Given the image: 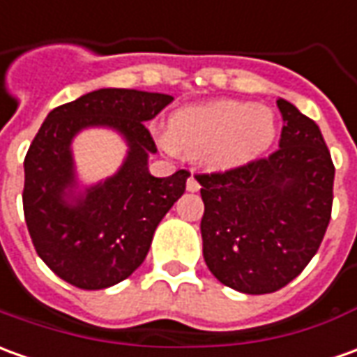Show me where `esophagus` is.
Listing matches in <instances>:
<instances>
[{
    "label": "esophagus",
    "mask_w": 357,
    "mask_h": 357,
    "mask_svg": "<svg viewBox=\"0 0 357 357\" xmlns=\"http://www.w3.org/2000/svg\"><path fill=\"white\" fill-rule=\"evenodd\" d=\"M199 188H201V185H199L197 178L191 174V176L188 178V191H199Z\"/></svg>",
    "instance_id": "obj_1"
}]
</instances>
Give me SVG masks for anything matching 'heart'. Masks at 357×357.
<instances>
[{
	"instance_id": "heart-1",
	"label": "heart",
	"mask_w": 357,
	"mask_h": 357,
	"mask_svg": "<svg viewBox=\"0 0 357 357\" xmlns=\"http://www.w3.org/2000/svg\"><path fill=\"white\" fill-rule=\"evenodd\" d=\"M275 132V117L268 107L225 99L179 111L162 144L191 158L207 156L215 168H234L261 156Z\"/></svg>"
}]
</instances>
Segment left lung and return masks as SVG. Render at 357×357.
<instances>
[{
  "instance_id": "1",
  "label": "left lung",
  "mask_w": 357,
  "mask_h": 357,
  "mask_svg": "<svg viewBox=\"0 0 357 357\" xmlns=\"http://www.w3.org/2000/svg\"><path fill=\"white\" fill-rule=\"evenodd\" d=\"M280 148L242 166L197 174L203 258L227 287H285L321 246L332 215L334 164L319 125L285 99Z\"/></svg>"
}]
</instances>
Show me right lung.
I'll return each mask as SVG.
<instances>
[{
  "label": "right lung",
  "mask_w": 357,
  "mask_h": 357,
  "mask_svg": "<svg viewBox=\"0 0 357 357\" xmlns=\"http://www.w3.org/2000/svg\"><path fill=\"white\" fill-rule=\"evenodd\" d=\"M172 96L137 89H97L52 109L25 156L23 211L36 254L60 280L79 289H105L127 280L146 258L154 230L185 191L188 169L154 178L146 158L156 142L144 127ZM107 124L129 140L115 178L68 206L73 185L69 140L82 128Z\"/></svg>",
  "instance_id": "obj_1"
}]
</instances>
